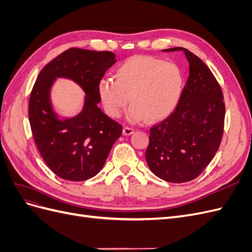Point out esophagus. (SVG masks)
I'll return each instance as SVG.
<instances>
[{
	"mask_svg": "<svg viewBox=\"0 0 252 252\" xmlns=\"http://www.w3.org/2000/svg\"><path fill=\"white\" fill-rule=\"evenodd\" d=\"M134 132V129L131 128V127H128V126H125L123 128V134L124 135H130Z\"/></svg>",
	"mask_w": 252,
	"mask_h": 252,
	"instance_id": "obj_1",
	"label": "esophagus"
}]
</instances>
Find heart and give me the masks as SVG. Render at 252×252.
Listing matches in <instances>:
<instances>
[{"label":"heart","instance_id":"obj_1","mask_svg":"<svg viewBox=\"0 0 252 252\" xmlns=\"http://www.w3.org/2000/svg\"><path fill=\"white\" fill-rule=\"evenodd\" d=\"M114 78H104L98 83L105 111L119 118L129 101L131 106L127 116L134 123L168 117L178 106L184 88V77L177 64L148 56L126 60L117 68Z\"/></svg>","mask_w":252,"mask_h":252}]
</instances>
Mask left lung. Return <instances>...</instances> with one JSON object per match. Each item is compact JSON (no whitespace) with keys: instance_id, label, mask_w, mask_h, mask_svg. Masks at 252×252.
Wrapping results in <instances>:
<instances>
[{"instance_id":"8db88e82","label":"left lung","mask_w":252,"mask_h":252,"mask_svg":"<svg viewBox=\"0 0 252 252\" xmlns=\"http://www.w3.org/2000/svg\"><path fill=\"white\" fill-rule=\"evenodd\" d=\"M189 77L170 116L150 128L146 161L157 177L184 183L199 177L217 154L224 132L225 103L215 75L203 61L183 47Z\"/></svg>"}]
</instances>
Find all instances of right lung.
Returning a JSON list of instances; mask_svg holds the SVG:
<instances>
[{"label": "right lung", "instance_id": "obj_1", "mask_svg": "<svg viewBox=\"0 0 252 252\" xmlns=\"http://www.w3.org/2000/svg\"><path fill=\"white\" fill-rule=\"evenodd\" d=\"M116 62L111 51L69 48L37 75L29 97V123L43 159L60 178L81 182L94 177L123 131L97 107L98 83ZM57 77L70 78L86 91L84 108L77 117L61 120L53 111L50 89Z\"/></svg>", "mask_w": 252, "mask_h": 252}]
</instances>
